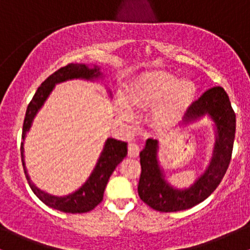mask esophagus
<instances>
[{
    "label": "esophagus",
    "mask_w": 250,
    "mask_h": 250,
    "mask_svg": "<svg viewBox=\"0 0 250 250\" xmlns=\"http://www.w3.org/2000/svg\"><path fill=\"white\" fill-rule=\"evenodd\" d=\"M139 154H140L139 145H137V143H135V142L130 143V145H129V147H128V155H129V156H130V157H137V156H139Z\"/></svg>",
    "instance_id": "obj_1"
}]
</instances>
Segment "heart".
<instances>
[{"label": "heart", "instance_id": "1", "mask_svg": "<svg viewBox=\"0 0 250 250\" xmlns=\"http://www.w3.org/2000/svg\"><path fill=\"white\" fill-rule=\"evenodd\" d=\"M196 93L197 85L191 79L176 82V76L167 71H150L135 80L129 100L136 107L159 102L153 110L154 120L161 125H171L185 114ZM119 113L123 120L131 117L125 102L120 103Z\"/></svg>", "mask_w": 250, "mask_h": 250}]
</instances>
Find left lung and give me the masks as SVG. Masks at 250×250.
I'll list each match as a JSON object with an SVG mask.
<instances>
[{
	"instance_id": "left-lung-1",
	"label": "left lung",
	"mask_w": 250,
	"mask_h": 250,
	"mask_svg": "<svg viewBox=\"0 0 250 250\" xmlns=\"http://www.w3.org/2000/svg\"><path fill=\"white\" fill-rule=\"evenodd\" d=\"M205 116L214 122L213 155L208 167L190 187L175 188L168 182L159 161V140L148 139L146 141L145 148L140 153L142 170L137 191L140 199L155 210L170 213L194 207L207 199L225 176L230 163L236 128V116L225 89L214 87L206 91L188 108L182 127Z\"/></svg>"
}]
</instances>
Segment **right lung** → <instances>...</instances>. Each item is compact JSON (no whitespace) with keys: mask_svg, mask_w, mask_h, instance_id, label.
Segmentation results:
<instances>
[{"mask_svg":"<svg viewBox=\"0 0 250 250\" xmlns=\"http://www.w3.org/2000/svg\"><path fill=\"white\" fill-rule=\"evenodd\" d=\"M69 80H85V81H99L103 80V74L101 68L97 64H93L90 67L84 63H70L65 67L60 68L59 70L48 77L44 82L37 88V91L34 95L29 104H28L25 117L23 122V130H22V142H21V159L23 166L25 177L34 194L42 201L48 207H51L56 210L63 213L81 214L93 210L103 200V193L107 187L109 177L115 170L120 162L127 156L128 148L127 142L116 140L114 137H108L104 142V147L101 155H100L97 163L91 171L90 176L83 183L82 187L65 196H55L45 193L40 189L33 181L30 180L24 161V139L27 133L30 130L34 119L39 113L40 109L47 101L53 89L57 83H62ZM109 95L111 96V91L108 90Z\"/></svg>","mask_w":250,"mask_h":250,"instance_id":"right-lung-1","label":"right lung"}]
</instances>
